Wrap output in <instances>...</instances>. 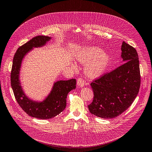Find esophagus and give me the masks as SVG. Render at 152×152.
Listing matches in <instances>:
<instances>
[{
  "label": "esophagus",
  "instance_id": "34e87169",
  "mask_svg": "<svg viewBox=\"0 0 152 152\" xmlns=\"http://www.w3.org/2000/svg\"><path fill=\"white\" fill-rule=\"evenodd\" d=\"M77 85L78 86V87H83L85 85V82L84 80L82 78H78L77 80Z\"/></svg>",
  "mask_w": 152,
  "mask_h": 152
}]
</instances>
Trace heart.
<instances>
[{
    "mask_svg": "<svg viewBox=\"0 0 152 152\" xmlns=\"http://www.w3.org/2000/svg\"><path fill=\"white\" fill-rule=\"evenodd\" d=\"M76 58L79 61L86 63H89L86 66V74L91 77H95L102 75L107 70L111 61L109 55L100 48L96 47H91L84 48L77 52Z\"/></svg>",
    "mask_w": 152,
    "mask_h": 152,
    "instance_id": "obj_1",
    "label": "heart"
}]
</instances>
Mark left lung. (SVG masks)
I'll list each match as a JSON object with an SVG mask.
<instances>
[{
	"mask_svg": "<svg viewBox=\"0 0 152 152\" xmlns=\"http://www.w3.org/2000/svg\"><path fill=\"white\" fill-rule=\"evenodd\" d=\"M121 58L125 63L91 83L94 98L88 105L91 114L113 118L124 112L139 93L140 75L139 56L135 48L124 41Z\"/></svg>",
	"mask_w": 152,
	"mask_h": 152,
	"instance_id": "left-lung-1",
	"label": "left lung"
}]
</instances>
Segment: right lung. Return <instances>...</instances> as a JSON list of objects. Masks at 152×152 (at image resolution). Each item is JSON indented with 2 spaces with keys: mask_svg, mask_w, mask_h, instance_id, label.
Instances as JSON below:
<instances>
[{
  "mask_svg": "<svg viewBox=\"0 0 152 152\" xmlns=\"http://www.w3.org/2000/svg\"><path fill=\"white\" fill-rule=\"evenodd\" d=\"M50 39V37L45 36L32 38L17 49L13 59L11 86L14 96L24 111L29 116L39 119H50L61 113L66 107L68 93L75 89L76 85V79L56 82L50 93L41 102L30 99L24 93L19 80L23 59L34 48L43 47Z\"/></svg>",
  "mask_w": 152,
  "mask_h": 152,
  "instance_id": "obj_1",
  "label": "right lung"
}]
</instances>
